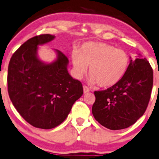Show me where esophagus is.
<instances>
[{
	"label": "esophagus",
	"mask_w": 159,
	"mask_h": 159,
	"mask_svg": "<svg viewBox=\"0 0 159 159\" xmlns=\"http://www.w3.org/2000/svg\"><path fill=\"white\" fill-rule=\"evenodd\" d=\"M83 89H84V93H88L90 91V89L89 88H88L87 86H84L83 87Z\"/></svg>",
	"instance_id": "34e87169"
}]
</instances>
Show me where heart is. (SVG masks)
Segmentation results:
<instances>
[{
    "label": "heart",
    "mask_w": 159,
    "mask_h": 159,
    "mask_svg": "<svg viewBox=\"0 0 159 159\" xmlns=\"http://www.w3.org/2000/svg\"><path fill=\"white\" fill-rule=\"evenodd\" d=\"M71 61L77 78H82L90 66V82L103 88H111L121 81L129 66L126 52L98 42L84 43L79 51L72 53Z\"/></svg>",
    "instance_id": "1"
}]
</instances>
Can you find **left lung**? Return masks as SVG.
<instances>
[{
    "label": "left lung",
    "instance_id": "left-lung-1",
    "mask_svg": "<svg viewBox=\"0 0 159 159\" xmlns=\"http://www.w3.org/2000/svg\"><path fill=\"white\" fill-rule=\"evenodd\" d=\"M129 61L126 75L116 85L95 91L92 107L95 120L111 130L126 129L134 124L146 111L153 85V71L140 54Z\"/></svg>",
    "mask_w": 159,
    "mask_h": 159
}]
</instances>
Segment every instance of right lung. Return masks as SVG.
Returning <instances> with one entry per match:
<instances>
[{
    "label": "right lung",
    "mask_w": 159,
    "mask_h": 159,
    "mask_svg": "<svg viewBox=\"0 0 159 159\" xmlns=\"http://www.w3.org/2000/svg\"><path fill=\"white\" fill-rule=\"evenodd\" d=\"M56 36L43 34L24 43L12 56L8 66V93L13 106L34 127L49 129L65 121L72 105L83 94V87L68 71V58L54 49L56 58L42 61L39 46Z\"/></svg>",
    "instance_id": "right-lung-1"
}]
</instances>
